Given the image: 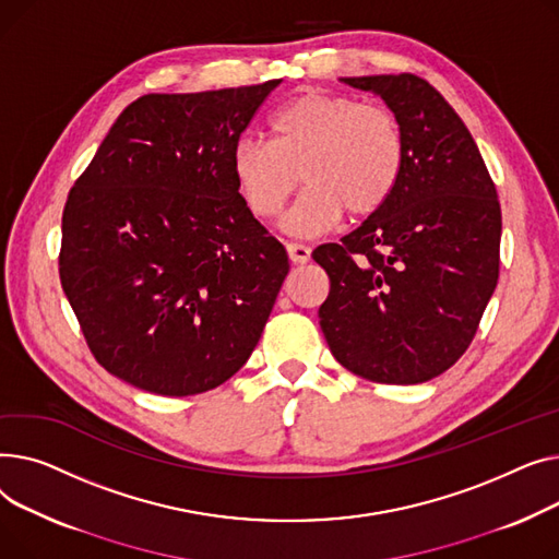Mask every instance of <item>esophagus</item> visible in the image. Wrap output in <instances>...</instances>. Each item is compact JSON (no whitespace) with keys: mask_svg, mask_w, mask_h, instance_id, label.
<instances>
[{"mask_svg":"<svg viewBox=\"0 0 559 559\" xmlns=\"http://www.w3.org/2000/svg\"><path fill=\"white\" fill-rule=\"evenodd\" d=\"M286 250H288V257L293 264H307V261L311 259V248L305 243H286Z\"/></svg>","mask_w":559,"mask_h":559,"instance_id":"1","label":"esophagus"}]
</instances>
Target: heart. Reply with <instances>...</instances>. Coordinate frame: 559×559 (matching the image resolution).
Here are the masks:
<instances>
[{
  "label": "heart",
  "mask_w": 559,
  "mask_h": 559,
  "mask_svg": "<svg viewBox=\"0 0 559 559\" xmlns=\"http://www.w3.org/2000/svg\"><path fill=\"white\" fill-rule=\"evenodd\" d=\"M273 140H237L229 169L252 216L275 218L286 201L307 185L284 218L290 235L316 237L345 214L364 221L395 191L406 138L400 117L381 104L307 90L271 119Z\"/></svg>",
  "instance_id": "heart-1"
}]
</instances>
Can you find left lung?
I'll use <instances>...</instances> for the list:
<instances>
[{
	"instance_id": "obj_1",
	"label": "left lung",
	"mask_w": 559,
	"mask_h": 559,
	"mask_svg": "<svg viewBox=\"0 0 559 559\" xmlns=\"http://www.w3.org/2000/svg\"><path fill=\"white\" fill-rule=\"evenodd\" d=\"M402 121L406 159L385 205L313 250L330 275L318 316L338 364L374 383H424L472 345L499 282L501 205L480 151L415 74L343 79Z\"/></svg>"
}]
</instances>
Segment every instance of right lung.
Segmentation results:
<instances>
[{
	"label": "right lung",
	"mask_w": 559,
	"mask_h": 559,
	"mask_svg": "<svg viewBox=\"0 0 559 559\" xmlns=\"http://www.w3.org/2000/svg\"><path fill=\"white\" fill-rule=\"evenodd\" d=\"M282 81L130 104L70 189L58 271L98 366L162 397L237 374L288 275L229 155Z\"/></svg>",
	"instance_id": "1"
}]
</instances>
